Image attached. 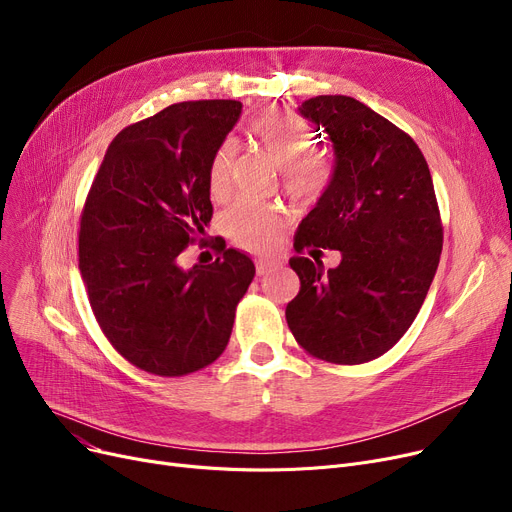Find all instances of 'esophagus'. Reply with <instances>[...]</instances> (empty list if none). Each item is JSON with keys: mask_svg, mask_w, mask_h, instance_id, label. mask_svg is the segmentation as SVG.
I'll return each instance as SVG.
<instances>
[{"mask_svg": "<svg viewBox=\"0 0 512 512\" xmlns=\"http://www.w3.org/2000/svg\"><path fill=\"white\" fill-rule=\"evenodd\" d=\"M255 265H257V274L265 276V274L274 272L276 267H280V261L278 259H257Z\"/></svg>", "mask_w": 512, "mask_h": 512, "instance_id": "esophagus-1", "label": "esophagus"}]
</instances>
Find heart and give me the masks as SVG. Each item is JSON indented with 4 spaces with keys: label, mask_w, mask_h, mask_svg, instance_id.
Segmentation results:
<instances>
[{
    "label": "heart",
    "mask_w": 512,
    "mask_h": 512,
    "mask_svg": "<svg viewBox=\"0 0 512 512\" xmlns=\"http://www.w3.org/2000/svg\"><path fill=\"white\" fill-rule=\"evenodd\" d=\"M253 137L276 164L286 170V186L292 193H311L326 182V166L309 157L315 139L311 130L286 110H267L253 122ZM234 145L226 143L213 157L209 170V195L222 201L230 193ZM288 215L280 207L240 199L222 215L228 238L245 251H274L286 232Z\"/></svg>",
    "instance_id": "1"
}]
</instances>
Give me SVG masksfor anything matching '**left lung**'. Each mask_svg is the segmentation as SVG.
I'll list each match as a JSON object with an SVG mask.
<instances>
[{"label": "left lung", "mask_w": 512, "mask_h": 512, "mask_svg": "<svg viewBox=\"0 0 512 512\" xmlns=\"http://www.w3.org/2000/svg\"><path fill=\"white\" fill-rule=\"evenodd\" d=\"M297 112L328 134L334 166L294 249H336L342 259L326 272L290 257L301 292L286 321L313 357L367 363L409 330L434 282L442 224L432 174L409 134L353 97L317 95Z\"/></svg>", "instance_id": "obj_1"}]
</instances>
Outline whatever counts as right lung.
<instances>
[{"label": "right lung", "mask_w": 512, "mask_h": 512, "mask_svg": "<svg viewBox=\"0 0 512 512\" xmlns=\"http://www.w3.org/2000/svg\"><path fill=\"white\" fill-rule=\"evenodd\" d=\"M242 114L232 99L182 101L124 128L91 184L78 236V270L116 351L155 375H186L218 359L251 257L224 249L180 265L211 222L209 170Z\"/></svg>", "instance_id": "obj_1"}]
</instances>
